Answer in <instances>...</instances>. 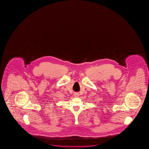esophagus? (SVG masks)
<instances>
[{"instance_id": "34e87169", "label": "esophagus", "mask_w": 149, "mask_h": 149, "mask_svg": "<svg viewBox=\"0 0 149 149\" xmlns=\"http://www.w3.org/2000/svg\"><path fill=\"white\" fill-rule=\"evenodd\" d=\"M74 96H75L76 97H78L79 93H74Z\"/></svg>"}]
</instances>
